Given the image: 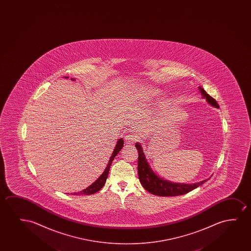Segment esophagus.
<instances>
[{"label":"esophagus","mask_w":251,"mask_h":251,"mask_svg":"<svg viewBox=\"0 0 251 251\" xmlns=\"http://www.w3.org/2000/svg\"><path fill=\"white\" fill-rule=\"evenodd\" d=\"M124 139H125V141H126V143H127V144H133L135 140H136L135 136H134V134H126L124 136Z\"/></svg>","instance_id":"esophagus-1"}]
</instances>
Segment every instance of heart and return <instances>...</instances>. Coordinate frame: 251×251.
<instances>
[{"instance_id": "b5f03b06", "label": "heart", "mask_w": 251, "mask_h": 251, "mask_svg": "<svg viewBox=\"0 0 251 251\" xmlns=\"http://www.w3.org/2000/svg\"><path fill=\"white\" fill-rule=\"evenodd\" d=\"M161 94L160 90L154 87H144L141 89L135 91L134 97L136 100H151L156 99Z\"/></svg>"}]
</instances>
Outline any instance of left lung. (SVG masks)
<instances>
[{
	"label": "left lung",
	"mask_w": 251,
	"mask_h": 251,
	"mask_svg": "<svg viewBox=\"0 0 251 251\" xmlns=\"http://www.w3.org/2000/svg\"><path fill=\"white\" fill-rule=\"evenodd\" d=\"M199 90L202 98L206 99V102L211 104L212 106L219 108V104L217 103L216 100L210 96L206 93V91L199 86ZM135 148H137L138 153V175L139 179L144 189L151 193L152 195L159 196H177L184 195L190 192L193 189H196L197 187L201 185L206 182V180L201 182H196L193 184L189 183H177L167 181L165 179L158 176L148 164L146 158L140 143H135Z\"/></svg>",
	"instance_id": "8db88e82"
}]
</instances>
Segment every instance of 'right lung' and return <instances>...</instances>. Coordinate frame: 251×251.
<instances>
[{
    "instance_id": "right-lung-1",
    "label": "right lung",
    "mask_w": 251,
    "mask_h": 251,
    "mask_svg": "<svg viewBox=\"0 0 251 251\" xmlns=\"http://www.w3.org/2000/svg\"><path fill=\"white\" fill-rule=\"evenodd\" d=\"M68 78V77H65ZM74 80V79H72ZM124 140L121 138L117 141V145L115 147L112 155L110 156V160L108 162L106 168L104 170V172L102 173V175L100 176L99 178L97 179L95 182H93V184H91L89 187H87L86 189H83L82 191H79L78 193H73V196H89V195H93L94 193L98 192L99 190L103 188L104 183L106 182L107 177L109 175V172H110V167L111 163L113 161L114 158L117 156V153L121 151V149L124 147Z\"/></svg>"
}]
</instances>
